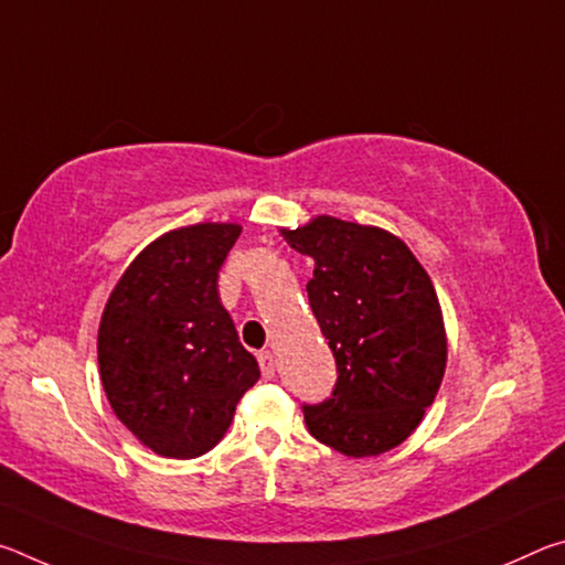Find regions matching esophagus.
Masks as SVG:
<instances>
[{"instance_id":"esophagus-1","label":"esophagus","mask_w":565,"mask_h":565,"mask_svg":"<svg viewBox=\"0 0 565 565\" xmlns=\"http://www.w3.org/2000/svg\"><path fill=\"white\" fill-rule=\"evenodd\" d=\"M259 366H262V376L264 379H271L274 371H276V359L271 351H262L259 353Z\"/></svg>"}]
</instances>
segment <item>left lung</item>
Segmentation results:
<instances>
[{
	"instance_id": "left-lung-1",
	"label": "left lung",
	"mask_w": 565,
	"mask_h": 565,
	"mask_svg": "<svg viewBox=\"0 0 565 565\" xmlns=\"http://www.w3.org/2000/svg\"><path fill=\"white\" fill-rule=\"evenodd\" d=\"M313 259V317L337 359V388L303 418L317 441L349 458L386 454L416 431L446 371V329L431 276L396 234L313 216L281 228Z\"/></svg>"
}]
</instances>
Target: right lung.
Here are the masks:
<instances>
[{"label":"right lung","instance_id":"add662e5","mask_svg":"<svg viewBox=\"0 0 565 565\" xmlns=\"http://www.w3.org/2000/svg\"><path fill=\"white\" fill-rule=\"evenodd\" d=\"M242 226H179L141 248L104 306L99 376L114 414L167 458L222 441L238 398L259 381L218 299V269Z\"/></svg>","mask_w":565,"mask_h":565}]
</instances>
